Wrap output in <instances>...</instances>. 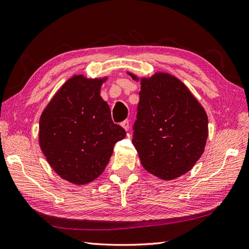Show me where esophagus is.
<instances>
[{"label": "esophagus", "instance_id": "1", "mask_svg": "<svg viewBox=\"0 0 249 249\" xmlns=\"http://www.w3.org/2000/svg\"><path fill=\"white\" fill-rule=\"evenodd\" d=\"M122 126L124 127V129L125 131L129 130V127H130V124H129V120H124V122L122 123Z\"/></svg>", "mask_w": 249, "mask_h": 249}]
</instances>
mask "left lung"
Listing matches in <instances>:
<instances>
[{
	"mask_svg": "<svg viewBox=\"0 0 249 249\" xmlns=\"http://www.w3.org/2000/svg\"><path fill=\"white\" fill-rule=\"evenodd\" d=\"M140 84L133 144L145 170L175 179L191 170L205 150L208 115L184 83L169 73L157 72Z\"/></svg>",
	"mask_w": 249,
	"mask_h": 249,
	"instance_id": "obj_1",
	"label": "left lung"
}]
</instances>
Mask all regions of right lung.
<instances>
[{
	"mask_svg": "<svg viewBox=\"0 0 249 249\" xmlns=\"http://www.w3.org/2000/svg\"><path fill=\"white\" fill-rule=\"evenodd\" d=\"M107 78L83 74L67 80L43 110L39 145L51 167L63 179L85 185L102 175L114 144L125 131L111 118L101 96Z\"/></svg>",
	"mask_w": 249,
	"mask_h": 249,
	"instance_id": "add662e5",
	"label": "right lung"
}]
</instances>
